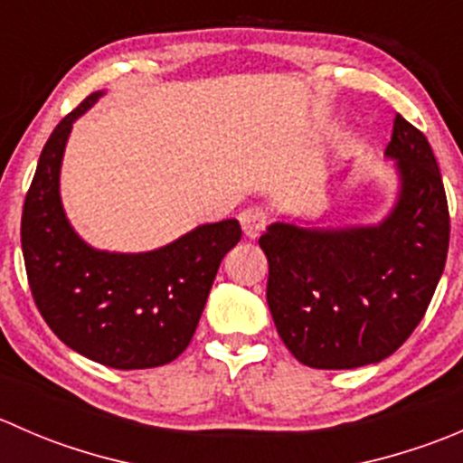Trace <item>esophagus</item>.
I'll return each instance as SVG.
<instances>
[{"instance_id": "34e87169", "label": "esophagus", "mask_w": 463, "mask_h": 463, "mask_svg": "<svg viewBox=\"0 0 463 463\" xmlns=\"http://www.w3.org/2000/svg\"><path fill=\"white\" fill-rule=\"evenodd\" d=\"M240 223H241V231H244L246 237L255 240L260 237V232L269 226V213L260 205H249L240 213Z\"/></svg>"}]
</instances>
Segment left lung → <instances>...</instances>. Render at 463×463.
<instances>
[{
  "label": "left lung",
  "mask_w": 463,
  "mask_h": 463,
  "mask_svg": "<svg viewBox=\"0 0 463 463\" xmlns=\"http://www.w3.org/2000/svg\"><path fill=\"white\" fill-rule=\"evenodd\" d=\"M385 154L401 175L385 222L340 231L273 223L260 237L266 302L302 365L352 370L392 356L426 316L443 273L450 214L430 143L396 114Z\"/></svg>",
  "instance_id": "8db88e82"
}]
</instances>
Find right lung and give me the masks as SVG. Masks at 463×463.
<instances>
[{"instance_id": "add662e5", "label": "right lung", "mask_w": 463, "mask_h": 463, "mask_svg": "<svg viewBox=\"0 0 463 463\" xmlns=\"http://www.w3.org/2000/svg\"><path fill=\"white\" fill-rule=\"evenodd\" d=\"M100 93L64 116L46 141L22 210V253L42 318L67 347L114 370L172 363L193 340L237 219L205 223L158 250H93L60 203V163L71 125Z\"/></svg>"}]
</instances>
